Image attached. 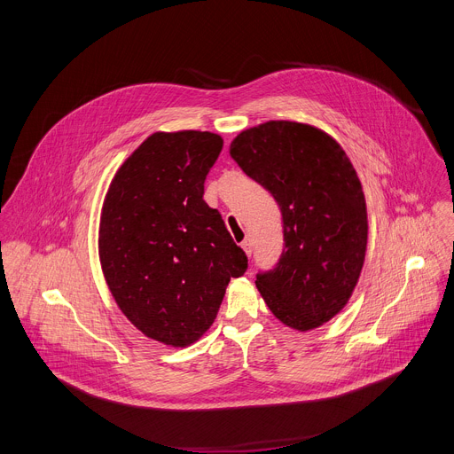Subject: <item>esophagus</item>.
Here are the masks:
<instances>
[{"label": "esophagus", "instance_id": "obj_1", "mask_svg": "<svg viewBox=\"0 0 454 454\" xmlns=\"http://www.w3.org/2000/svg\"><path fill=\"white\" fill-rule=\"evenodd\" d=\"M240 246H242V249L246 251V254H247V256H251V253H253V244H251V239H244V240L240 242Z\"/></svg>", "mask_w": 454, "mask_h": 454}]
</instances>
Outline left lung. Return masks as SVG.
<instances>
[{
  "label": "left lung",
  "mask_w": 454,
  "mask_h": 454,
  "mask_svg": "<svg viewBox=\"0 0 454 454\" xmlns=\"http://www.w3.org/2000/svg\"><path fill=\"white\" fill-rule=\"evenodd\" d=\"M230 156L282 212L284 249L256 289L286 325L319 327L345 307L364 262L366 205L350 160L319 129L286 120L242 131Z\"/></svg>",
  "instance_id": "8db88e82"
}]
</instances>
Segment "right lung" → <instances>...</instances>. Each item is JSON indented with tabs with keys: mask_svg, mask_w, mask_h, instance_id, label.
<instances>
[{
	"mask_svg": "<svg viewBox=\"0 0 454 454\" xmlns=\"http://www.w3.org/2000/svg\"><path fill=\"white\" fill-rule=\"evenodd\" d=\"M214 133H154L118 168L102 208L100 262L127 319L172 347L200 340L247 256L205 200Z\"/></svg>",
	"mask_w": 454,
	"mask_h": 454,
	"instance_id": "right-lung-1",
	"label": "right lung"
}]
</instances>
